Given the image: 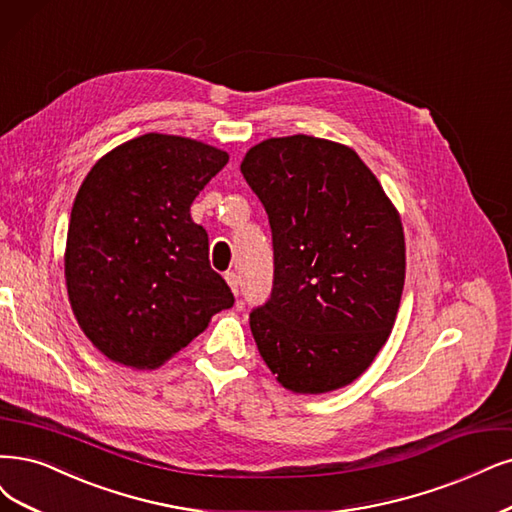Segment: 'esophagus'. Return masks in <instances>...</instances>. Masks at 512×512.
Here are the masks:
<instances>
[{
    "label": "esophagus",
    "instance_id": "1",
    "mask_svg": "<svg viewBox=\"0 0 512 512\" xmlns=\"http://www.w3.org/2000/svg\"><path fill=\"white\" fill-rule=\"evenodd\" d=\"M225 280H227V285H230L232 293H234V295H238V289H240V278H238L234 272H227V274H225Z\"/></svg>",
    "mask_w": 512,
    "mask_h": 512
}]
</instances>
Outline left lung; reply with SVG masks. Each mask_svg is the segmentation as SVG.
<instances>
[{
	"mask_svg": "<svg viewBox=\"0 0 512 512\" xmlns=\"http://www.w3.org/2000/svg\"><path fill=\"white\" fill-rule=\"evenodd\" d=\"M240 170L274 246L270 299L249 320L259 354L287 390L344 388L373 363L399 312V211L356 151L335 141L266 139Z\"/></svg>",
	"mask_w": 512,
	"mask_h": 512,
	"instance_id": "1",
	"label": "left lung"
}]
</instances>
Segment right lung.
I'll list each match as a JSON object with an SVG mask.
<instances>
[{
    "label": "right lung",
    "instance_id": "1",
    "mask_svg": "<svg viewBox=\"0 0 512 512\" xmlns=\"http://www.w3.org/2000/svg\"><path fill=\"white\" fill-rule=\"evenodd\" d=\"M223 149L147 132L90 168L71 208L69 304L109 361L156 369L234 306L189 206L227 164Z\"/></svg>",
    "mask_w": 512,
    "mask_h": 512
}]
</instances>
